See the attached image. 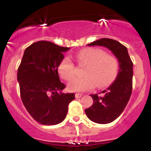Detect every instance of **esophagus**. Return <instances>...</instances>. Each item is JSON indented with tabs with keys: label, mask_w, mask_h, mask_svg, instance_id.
<instances>
[{
	"label": "esophagus",
	"mask_w": 151,
	"mask_h": 151,
	"mask_svg": "<svg viewBox=\"0 0 151 151\" xmlns=\"http://www.w3.org/2000/svg\"><path fill=\"white\" fill-rule=\"evenodd\" d=\"M81 96H82V94H81V93H75V97L77 99L81 98Z\"/></svg>",
	"instance_id": "obj_1"
}]
</instances>
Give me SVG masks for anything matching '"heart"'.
<instances>
[{"label":"heart","instance_id":"1","mask_svg":"<svg viewBox=\"0 0 151 151\" xmlns=\"http://www.w3.org/2000/svg\"><path fill=\"white\" fill-rule=\"evenodd\" d=\"M77 64L85 66L81 78H75L68 84L72 91H85L107 86L115 79L119 69V60L100 48L88 47L75 55ZM58 72L62 79L70 81L74 77V65L69 57L62 58L58 65Z\"/></svg>","mask_w":151,"mask_h":151}]
</instances>
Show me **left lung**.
I'll return each instance as SVG.
<instances>
[{
	"instance_id": "1",
	"label": "left lung",
	"mask_w": 151,
	"mask_h": 151,
	"mask_svg": "<svg viewBox=\"0 0 151 151\" xmlns=\"http://www.w3.org/2000/svg\"><path fill=\"white\" fill-rule=\"evenodd\" d=\"M89 46H103L112 52L118 59L119 70L116 80L101 95L90 94L93 103L85 109L87 117L93 122L106 124L112 122L121 115L129 102L132 92L133 62L127 48L113 39L101 38L90 43Z\"/></svg>"
}]
</instances>
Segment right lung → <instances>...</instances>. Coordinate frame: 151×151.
Masks as SVG:
<instances>
[{
  "instance_id": "1",
  "label": "right lung",
  "mask_w": 151,
  "mask_h": 151,
  "mask_svg": "<svg viewBox=\"0 0 151 151\" xmlns=\"http://www.w3.org/2000/svg\"><path fill=\"white\" fill-rule=\"evenodd\" d=\"M69 47L49 41H38L27 47L18 70L21 99L36 121L42 125L62 122L68 106L75 99L74 93H64L66 87L60 81L58 65Z\"/></svg>"
}]
</instances>
